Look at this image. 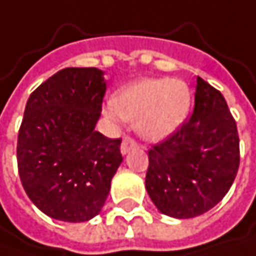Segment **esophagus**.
<instances>
[{
  "label": "esophagus",
  "instance_id": "obj_1",
  "mask_svg": "<svg viewBox=\"0 0 256 256\" xmlns=\"http://www.w3.org/2000/svg\"><path fill=\"white\" fill-rule=\"evenodd\" d=\"M137 141L134 140L132 137H130V136H125L124 140H122V144H120V153L122 154H126L131 148H134V147H137Z\"/></svg>",
  "mask_w": 256,
  "mask_h": 256
}]
</instances>
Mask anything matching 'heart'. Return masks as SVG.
I'll return each mask as SVG.
<instances>
[{
	"instance_id": "heart-1",
	"label": "heart",
	"mask_w": 256,
	"mask_h": 256,
	"mask_svg": "<svg viewBox=\"0 0 256 256\" xmlns=\"http://www.w3.org/2000/svg\"><path fill=\"white\" fill-rule=\"evenodd\" d=\"M192 103L188 84L170 78H142L119 90L104 114L112 120H137L144 138L162 140L186 119Z\"/></svg>"
}]
</instances>
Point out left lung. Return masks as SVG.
I'll return each instance as SVG.
<instances>
[{"instance_id":"1","label":"left lung","mask_w":256,"mask_h":256,"mask_svg":"<svg viewBox=\"0 0 256 256\" xmlns=\"http://www.w3.org/2000/svg\"><path fill=\"white\" fill-rule=\"evenodd\" d=\"M239 134L223 94L196 78L191 118L148 150L146 188L166 216L191 218L211 210L238 174Z\"/></svg>"}]
</instances>
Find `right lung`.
Segmentation results:
<instances>
[{"mask_svg":"<svg viewBox=\"0 0 256 256\" xmlns=\"http://www.w3.org/2000/svg\"><path fill=\"white\" fill-rule=\"evenodd\" d=\"M106 92L103 71L64 68L28 98L17 166L32 202L46 216L87 222L100 212L122 163L120 138L94 130Z\"/></svg>","mask_w":256,"mask_h":256,"instance_id":"obj_1","label":"right lung"}]
</instances>
